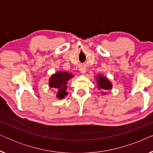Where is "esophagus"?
<instances>
[{"label":"esophagus","instance_id":"1","mask_svg":"<svg viewBox=\"0 0 153 153\" xmlns=\"http://www.w3.org/2000/svg\"><path fill=\"white\" fill-rule=\"evenodd\" d=\"M79 71H80L81 74H84L86 72V69H85V68H84V67H81V68H79Z\"/></svg>","mask_w":153,"mask_h":153}]
</instances>
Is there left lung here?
Wrapping results in <instances>:
<instances>
[{
	"mask_svg": "<svg viewBox=\"0 0 153 153\" xmlns=\"http://www.w3.org/2000/svg\"><path fill=\"white\" fill-rule=\"evenodd\" d=\"M95 81L97 84V88L99 90H101L102 95H105L106 92L108 90H111L113 87L112 83L111 81L108 80V79L106 76H104L103 74H97L95 76Z\"/></svg>",
	"mask_w": 153,
	"mask_h": 153,
	"instance_id": "obj_1",
	"label": "left lung"
}]
</instances>
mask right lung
<instances>
[{"label": "right lung", "instance_id": "add662e5", "mask_svg": "<svg viewBox=\"0 0 153 153\" xmlns=\"http://www.w3.org/2000/svg\"><path fill=\"white\" fill-rule=\"evenodd\" d=\"M74 76V74L66 71H58L50 76L49 86L51 88H55L57 92L56 96L57 99L62 100L68 95V82Z\"/></svg>", "mask_w": 153, "mask_h": 153}]
</instances>
